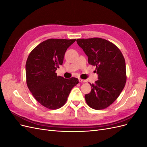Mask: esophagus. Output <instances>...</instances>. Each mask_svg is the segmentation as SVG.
Here are the masks:
<instances>
[{"label":"esophagus","instance_id":"34e87169","mask_svg":"<svg viewBox=\"0 0 147 147\" xmlns=\"http://www.w3.org/2000/svg\"><path fill=\"white\" fill-rule=\"evenodd\" d=\"M86 81L85 80H83V79H81V78H79V82L80 83H85Z\"/></svg>","mask_w":147,"mask_h":147}]
</instances>
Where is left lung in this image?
I'll return each mask as SVG.
<instances>
[{
    "instance_id": "1",
    "label": "left lung",
    "mask_w": 147,
    "mask_h": 147,
    "mask_svg": "<svg viewBox=\"0 0 147 147\" xmlns=\"http://www.w3.org/2000/svg\"><path fill=\"white\" fill-rule=\"evenodd\" d=\"M77 44L96 66L98 80L90 84L91 92L85 94L87 104L93 109L108 107L116 100L126 82V63L121 52L113 43L101 38L77 39Z\"/></svg>"
}]
</instances>
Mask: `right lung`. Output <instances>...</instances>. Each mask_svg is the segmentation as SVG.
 <instances>
[{"label": "right lung", "mask_w": 147, "mask_h": 147, "mask_svg": "<svg viewBox=\"0 0 147 147\" xmlns=\"http://www.w3.org/2000/svg\"><path fill=\"white\" fill-rule=\"evenodd\" d=\"M76 39H48L30 52L26 64V82L29 90L40 104L55 110L67 100L78 79L57 76L56 70L63 63L65 53Z\"/></svg>", "instance_id": "add662e5"}]
</instances>
